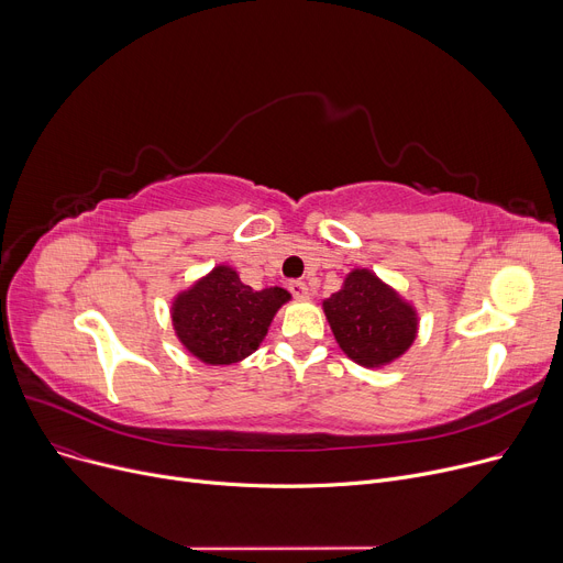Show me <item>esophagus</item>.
Masks as SVG:
<instances>
[{
	"label": "esophagus",
	"mask_w": 563,
	"mask_h": 563,
	"mask_svg": "<svg viewBox=\"0 0 563 563\" xmlns=\"http://www.w3.org/2000/svg\"><path fill=\"white\" fill-rule=\"evenodd\" d=\"M288 290L292 292V297H297V300H309V286H307V282L295 279V282L288 284Z\"/></svg>",
	"instance_id": "34e87169"
}]
</instances>
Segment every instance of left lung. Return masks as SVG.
<instances>
[{"label":"left lung","mask_w":563,"mask_h":563,"mask_svg":"<svg viewBox=\"0 0 563 563\" xmlns=\"http://www.w3.org/2000/svg\"><path fill=\"white\" fill-rule=\"evenodd\" d=\"M322 307L341 350L366 368L402 356L418 332L413 307L371 271H352Z\"/></svg>","instance_id":"obj_1"}]
</instances>
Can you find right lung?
I'll use <instances>...</instances> for the list:
<instances>
[{"instance_id": "right-lung-1", "label": "right lung", "mask_w": 563, "mask_h": 563, "mask_svg": "<svg viewBox=\"0 0 563 563\" xmlns=\"http://www.w3.org/2000/svg\"><path fill=\"white\" fill-rule=\"evenodd\" d=\"M288 300L284 288L254 290L236 271L218 266L177 297L173 324L190 354L211 366H229L258 347L277 309Z\"/></svg>"}]
</instances>
